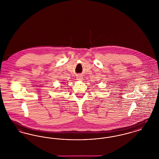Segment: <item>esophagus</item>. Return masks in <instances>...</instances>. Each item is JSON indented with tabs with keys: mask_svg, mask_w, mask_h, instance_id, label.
<instances>
[{
	"mask_svg": "<svg viewBox=\"0 0 159 159\" xmlns=\"http://www.w3.org/2000/svg\"><path fill=\"white\" fill-rule=\"evenodd\" d=\"M77 80L79 81H82L83 80V77L81 76H77Z\"/></svg>",
	"mask_w": 159,
	"mask_h": 159,
	"instance_id": "obj_1",
	"label": "esophagus"
}]
</instances>
